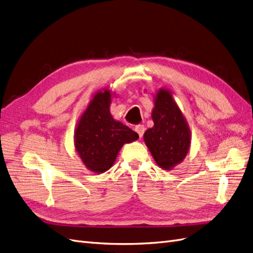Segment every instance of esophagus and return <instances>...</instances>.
<instances>
[{"label":"esophagus","instance_id":"esophagus-1","mask_svg":"<svg viewBox=\"0 0 253 253\" xmlns=\"http://www.w3.org/2000/svg\"><path fill=\"white\" fill-rule=\"evenodd\" d=\"M135 131L137 132V134H138L139 137L141 138V137L143 136L144 131H145V127H144V126H142V125H138V126H135Z\"/></svg>","mask_w":253,"mask_h":253}]
</instances>
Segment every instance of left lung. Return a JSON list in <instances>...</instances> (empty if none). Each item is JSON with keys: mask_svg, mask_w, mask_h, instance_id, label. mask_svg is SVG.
<instances>
[{"mask_svg": "<svg viewBox=\"0 0 253 253\" xmlns=\"http://www.w3.org/2000/svg\"><path fill=\"white\" fill-rule=\"evenodd\" d=\"M152 119L154 126L144 132L143 140L158 167L172 170L188 154L191 131L170 89L157 90Z\"/></svg>", "mask_w": 253, "mask_h": 253, "instance_id": "left-lung-1", "label": "left lung"}]
</instances>
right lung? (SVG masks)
<instances>
[{
  "label": "right lung",
  "mask_w": 253,
  "mask_h": 253,
  "mask_svg": "<svg viewBox=\"0 0 253 253\" xmlns=\"http://www.w3.org/2000/svg\"><path fill=\"white\" fill-rule=\"evenodd\" d=\"M113 95L108 88L96 91L75 129L76 151L84 166L98 174L111 169L125 143L139 138L127 126L113 118L110 112Z\"/></svg>",
  "instance_id": "1"
}]
</instances>
